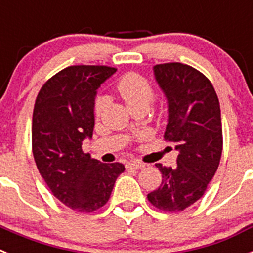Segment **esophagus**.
Returning <instances> with one entry per match:
<instances>
[{
	"mask_svg": "<svg viewBox=\"0 0 253 253\" xmlns=\"http://www.w3.org/2000/svg\"><path fill=\"white\" fill-rule=\"evenodd\" d=\"M144 163L139 162V161H129L128 163H126V169H144Z\"/></svg>",
	"mask_w": 253,
	"mask_h": 253,
	"instance_id": "esophagus-1",
	"label": "esophagus"
}]
</instances>
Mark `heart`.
<instances>
[{"mask_svg":"<svg viewBox=\"0 0 253 253\" xmlns=\"http://www.w3.org/2000/svg\"><path fill=\"white\" fill-rule=\"evenodd\" d=\"M116 92L122 97L129 110H133L135 107H147L148 109L154 97V90L151 82L135 72L126 73L120 78L116 84ZM106 96H97L95 99V104H93V113H95L96 118H100L106 110Z\"/></svg>","mask_w":253,"mask_h":253,"instance_id":"1","label":"heart"}]
</instances>
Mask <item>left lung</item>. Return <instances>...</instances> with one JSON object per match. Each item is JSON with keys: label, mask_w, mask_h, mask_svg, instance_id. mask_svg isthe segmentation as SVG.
Wrapping results in <instances>:
<instances>
[{"label": "left lung", "mask_w": 253, "mask_h": 253, "mask_svg": "<svg viewBox=\"0 0 253 253\" xmlns=\"http://www.w3.org/2000/svg\"><path fill=\"white\" fill-rule=\"evenodd\" d=\"M154 77L169 102L165 140L178 151L177 165L156 166L162 184L147 195L149 203L167 213H177L204 195L214 177L223 151L219 100L211 82L187 64L153 67Z\"/></svg>", "instance_id": "1"}]
</instances>
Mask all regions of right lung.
<instances>
[{
  "label": "right lung",
  "mask_w": 253,
  "mask_h": 253,
  "mask_svg": "<svg viewBox=\"0 0 253 253\" xmlns=\"http://www.w3.org/2000/svg\"><path fill=\"white\" fill-rule=\"evenodd\" d=\"M115 72L107 66L67 67L49 78L35 100L31 142L37 167L51 194L78 213L104 207L125 169L82 151L95 126L96 90Z\"/></svg>",
  "instance_id": "add662e5"
}]
</instances>
